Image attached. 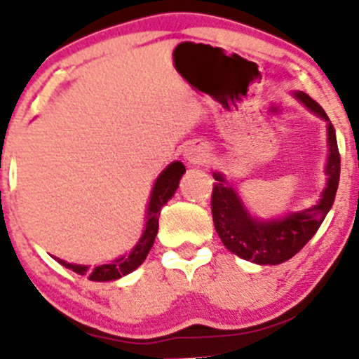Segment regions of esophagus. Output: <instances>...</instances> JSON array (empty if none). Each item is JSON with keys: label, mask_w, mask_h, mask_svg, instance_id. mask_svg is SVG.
<instances>
[{"label": "esophagus", "mask_w": 359, "mask_h": 359, "mask_svg": "<svg viewBox=\"0 0 359 359\" xmlns=\"http://www.w3.org/2000/svg\"><path fill=\"white\" fill-rule=\"evenodd\" d=\"M184 158H186V161L189 163V165H201V163H205L206 158H208V153H206V149L203 146L191 144V146H187L186 149H184Z\"/></svg>", "instance_id": "esophagus-1"}]
</instances>
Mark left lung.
Segmentation results:
<instances>
[{
  "label": "left lung",
  "instance_id": "1",
  "mask_svg": "<svg viewBox=\"0 0 359 359\" xmlns=\"http://www.w3.org/2000/svg\"><path fill=\"white\" fill-rule=\"evenodd\" d=\"M295 97L314 114L327 121L328 161L325 166L327 187L316 205L300 212L288 213L281 219L259 220L247 212L238 193L224 179L222 173L213 172L215 184L212 191V217L217 234L229 252L260 266L267 264L276 266L287 262L295 253H299L320 229L321 222L334 205L337 187H339L340 154L334 125L323 107L307 93L295 92Z\"/></svg>",
  "mask_w": 359,
  "mask_h": 359
}]
</instances>
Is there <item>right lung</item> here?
I'll return each mask as SVG.
<instances>
[{
  "instance_id": "obj_1",
  "label": "right lung",
  "mask_w": 359,
  "mask_h": 359,
  "mask_svg": "<svg viewBox=\"0 0 359 359\" xmlns=\"http://www.w3.org/2000/svg\"><path fill=\"white\" fill-rule=\"evenodd\" d=\"M184 172H186V166L180 161H173L159 173L156 182H154L153 193H151L149 206H147L146 231H144L142 238L135 245V248L130 252V255L119 257V259L112 260L109 264H100V266H95L93 269H90L88 266H79V264H69L66 260L60 259H57V262L62 264L67 269H72L74 273L81 274V276H88V280L92 281H112L135 271L146 260L149 250L153 248L154 238L158 234L159 212L165 206V203L175 194L177 187H179V180L184 175Z\"/></svg>"
}]
</instances>
